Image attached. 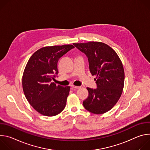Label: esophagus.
<instances>
[{
    "label": "esophagus",
    "mask_w": 150,
    "mask_h": 150,
    "mask_svg": "<svg viewBox=\"0 0 150 150\" xmlns=\"http://www.w3.org/2000/svg\"><path fill=\"white\" fill-rule=\"evenodd\" d=\"M71 87L72 89H79L81 88V87H79V86H75V85H71Z\"/></svg>",
    "instance_id": "34e87169"
}]
</instances>
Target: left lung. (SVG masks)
<instances>
[{
    "label": "left lung",
    "mask_w": 150,
    "mask_h": 150,
    "mask_svg": "<svg viewBox=\"0 0 150 150\" xmlns=\"http://www.w3.org/2000/svg\"><path fill=\"white\" fill-rule=\"evenodd\" d=\"M88 58L90 71L97 75V88H87L88 97L83 101L85 109L94 114H103L113 108L123 89L125 73L118 55L103 42L74 43Z\"/></svg>",
    "instance_id": "8db88e82"
}]
</instances>
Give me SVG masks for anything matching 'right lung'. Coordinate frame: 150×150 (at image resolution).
Listing matches in <instances>:
<instances>
[{"mask_svg": "<svg viewBox=\"0 0 150 150\" xmlns=\"http://www.w3.org/2000/svg\"><path fill=\"white\" fill-rule=\"evenodd\" d=\"M75 47L73 45L48 46L36 51L30 58L23 76L25 96L40 114L53 116L65 108L70 87L52 82L59 73V59Z\"/></svg>", "mask_w": 150, "mask_h": 150, "instance_id": "right-lung-1", "label": "right lung"}]
</instances>
